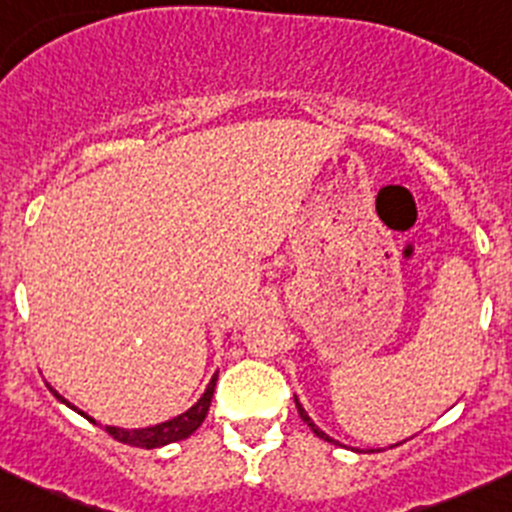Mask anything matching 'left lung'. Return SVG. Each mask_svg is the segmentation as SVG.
<instances>
[{
  "label": "left lung",
  "mask_w": 512,
  "mask_h": 512,
  "mask_svg": "<svg viewBox=\"0 0 512 512\" xmlns=\"http://www.w3.org/2000/svg\"><path fill=\"white\" fill-rule=\"evenodd\" d=\"M295 409H298L300 419H303V421H305V424H308V426H310V429H313V434H315V436H320V439H323V441H330V444H337V446H340V441H335V439H333V436H328V434H325V431H323V429H320V426H318V424H315V421H313V419H310V416H308V412H305V409H303V404H300V399H298V397H295ZM394 446H399V444H394ZM352 451H360V449H352Z\"/></svg>",
  "instance_id": "1"
}]
</instances>
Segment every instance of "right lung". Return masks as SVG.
I'll return each mask as SVG.
<instances>
[{
	"mask_svg": "<svg viewBox=\"0 0 512 512\" xmlns=\"http://www.w3.org/2000/svg\"><path fill=\"white\" fill-rule=\"evenodd\" d=\"M217 377H219V370L212 374V379H209L207 389L202 392V397L197 399V402L192 404V407L187 409V412L172 416V419L167 421H160V424H152V426H140V429H125V426H110V424H100V421L93 419V416H88L83 409H78L76 404L68 402L66 397H61L59 392H56L54 387L49 384V389L54 392V397L59 399L61 404H66L68 409H73V412H78L81 416H86L91 424H98L103 426L105 431H108L113 439H118L120 444H130V446H138V449H160V446H167V444H175V441H182L187 439V436H192L194 431L202 426V421L207 419V412H209V404H212V397H214V387H217Z\"/></svg>",
	"mask_w": 512,
	"mask_h": 512,
	"instance_id": "add662e5",
	"label": "right lung"
}]
</instances>
